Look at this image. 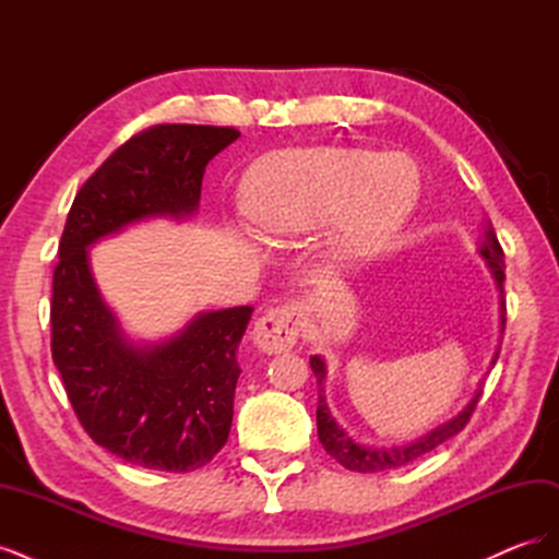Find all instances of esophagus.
<instances>
[{"mask_svg": "<svg viewBox=\"0 0 559 559\" xmlns=\"http://www.w3.org/2000/svg\"><path fill=\"white\" fill-rule=\"evenodd\" d=\"M298 331H300V324H298L296 308L277 306V308H270L263 317L257 319L251 337L259 349L267 354H277V352L292 349L296 345Z\"/></svg>", "mask_w": 559, "mask_h": 559, "instance_id": "esophagus-1", "label": "esophagus"}]
</instances>
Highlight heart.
Wrapping results in <instances>:
<instances>
[{
	"label": "heart",
	"mask_w": 559,
	"mask_h": 559,
	"mask_svg": "<svg viewBox=\"0 0 559 559\" xmlns=\"http://www.w3.org/2000/svg\"><path fill=\"white\" fill-rule=\"evenodd\" d=\"M403 158L357 148H289L259 160L245 179V212L261 238H296L337 222L335 257L380 253L405 224L417 177L403 186Z\"/></svg>",
	"instance_id": "obj_1"
}]
</instances>
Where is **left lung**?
Returning <instances> with one entry per match:
<instances>
[{"instance_id":"left-lung-1","label":"left lung","mask_w":559,"mask_h":559,"mask_svg":"<svg viewBox=\"0 0 559 559\" xmlns=\"http://www.w3.org/2000/svg\"><path fill=\"white\" fill-rule=\"evenodd\" d=\"M483 259L487 261L489 270H492V275L499 284V292H501V326H506V298H503V280H506V263H503V249L497 240V233L495 228L489 226L487 228V235L483 240ZM499 359V349L495 354L492 359V366L497 364ZM310 368L312 373L317 378V384H319V403H317V431H319V441L321 445H324V450L333 456L335 462H341L345 468L349 471H359V473H376V471H386V468H399V466H405L411 464L415 460H419L421 454H427L431 450H436L441 443H445L448 438L460 433L466 425L468 419L473 415V411H476L478 405V399L483 394V389H478L476 399H473L464 413L460 417H454L450 421H445L443 427L433 429L431 433H427L425 438H419L417 443H411V445H401V448H389V450H376V448H364L359 443H354L352 438L337 427V421L331 417L329 408H326V401L324 396H321V382H324V361H321L319 357H310Z\"/></svg>"}]
</instances>
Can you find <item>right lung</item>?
<instances>
[{
    "instance_id": "add662e5",
    "label": "right lung",
    "mask_w": 559,
    "mask_h": 559,
    "mask_svg": "<svg viewBox=\"0 0 559 559\" xmlns=\"http://www.w3.org/2000/svg\"><path fill=\"white\" fill-rule=\"evenodd\" d=\"M240 132L160 123L118 146L81 186L53 267L50 354L81 427L134 466L186 473L228 441L238 345L253 308L205 312L156 347H132L97 294L88 245L144 216L198 207L207 163Z\"/></svg>"
}]
</instances>
